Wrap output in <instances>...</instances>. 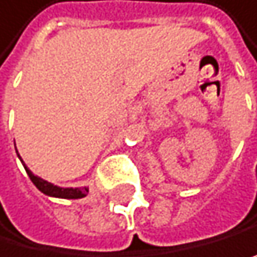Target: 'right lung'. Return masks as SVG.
<instances>
[{
	"label": "right lung",
	"instance_id": "1",
	"mask_svg": "<svg viewBox=\"0 0 257 257\" xmlns=\"http://www.w3.org/2000/svg\"><path fill=\"white\" fill-rule=\"evenodd\" d=\"M19 159H20V156H19ZM22 164H24V160H22ZM24 167H25V170H27V173L30 176V180L33 181V184L38 187L41 192L49 195V197H58V199H82V197H85L87 192H89L87 187H60V186H55L52 183L43 180V178L33 175L25 164H24Z\"/></svg>",
	"mask_w": 257,
	"mask_h": 257
}]
</instances>
